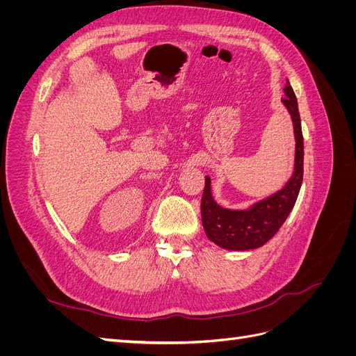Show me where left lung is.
<instances>
[{
  "label": "left lung",
  "instance_id": "left-lung-1",
  "mask_svg": "<svg viewBox=\"0 0 356 356\" xmlns=\"http://www.w3.org/2000/svg\"><path fill=\"white\" fill-rule=\"evenodd\" d=\"M282 104L294 126L296 159L294 172L286 184L268 197L258 200L246 209H227L215 202L211 191V178L204 177V190L200 203L202 224L208 239L229 251H250L270 241L293 211L303 182V134L297 98L293 88H284Z\"/></svg>",
  "mask_w": 356,
  "mask_h": 356
}]
</instances>
